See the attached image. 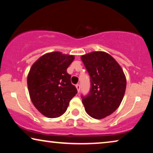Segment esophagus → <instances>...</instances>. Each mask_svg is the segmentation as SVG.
I'll return each instance as SVG.
<instances>
[{"mask_svg":"<svg viewBox=\"0 0 153 153\" xmlns=\"http://www.w3.org/2000/svg\"><path fill=\"white\" fill-rule=\"evenodd\" d=\"M76 89H77V91H78V93H79V92L80 91V85L76 84Z\"/></svg>","mask_w":153,"mask_h":153,"instance_id":"1","label":"esophagus"}]
</instances>
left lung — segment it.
I'll return each instance as SVG.
<instances>
[{
    "label": "left lung",
    "instance_id": "1",
    "mask_svg": "<svg viewBox=\"0 0 153 153\" xmlns=\"http://www.w3.org/2000/svg\"><path fill=\"white\" fill-rule=\"evenodd\" d=\"M89 73L91 89L83 97L85 110L92 118L102 119L113 114L120 105L127 80L118 62L104 51H93L81 56Z\"/></svg>",
    "mask_w": 153,
    "mask_h": 153
}]
</instances>
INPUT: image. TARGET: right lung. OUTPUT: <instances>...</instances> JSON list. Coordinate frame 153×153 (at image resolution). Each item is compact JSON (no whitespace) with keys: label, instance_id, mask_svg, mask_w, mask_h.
Instances as JSON below:
<instances>
[{"label":"right lung","instance_id":"right-lung-1","mask_svg":"<svg viewBox=\"0 0 153 153\" xmlns=\"http://www.w3.org/2000/svg\"><path fill=\"white\" fill-rule=\"evenodd\" d=\"M74 59L73 55L53 51L44 54L31 66L27 76L31 102L47 118L61 116L76 95V88L67 72Z\"/></svg>","mask_w":153,"mask_h":153}]
</instances>
